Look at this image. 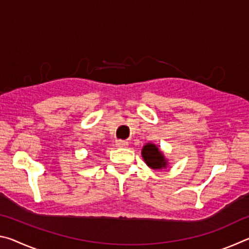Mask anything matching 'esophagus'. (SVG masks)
Returning a JSON list of instances; mask_svg holds the SVG:
<instances>
[{
  "label": "esophagus",
  "instance_id": "obj_1",
  "mask_svg": "<svg viewBox=\"0 0 249 249\" xmlns=\"http://www.w3.org/2000/svg\"><path fill=\"white\" fill-rule=\"evenodd\" d=\"M115 145L117 146V147H126L128 145V142H126V141H122V140H117L116 142H115Z\"/></svg>",
  "mask_w": 249,
  "mask_h": 249
}]
</instances>
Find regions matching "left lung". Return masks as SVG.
I'll use <instances>...</instances> for the list:
<instances>
[{"mask_svg":"<svg viewBox=\"0 0 249 249\" xmlns=\"http://www.w3.org/2000/svg\"><path fill=\"white\" fill-rule=\"evenodd\" d=\"M142 155L147 165L150 168H154V169L165 168L167 165V161L165 160L163 155L161 154V151H159L157 146L154 144H147L146 146H144Z\"/></svg>","mask_w":249,"mask_h":249,"instance_id":"1","label":"left lung"}]
</instances>
